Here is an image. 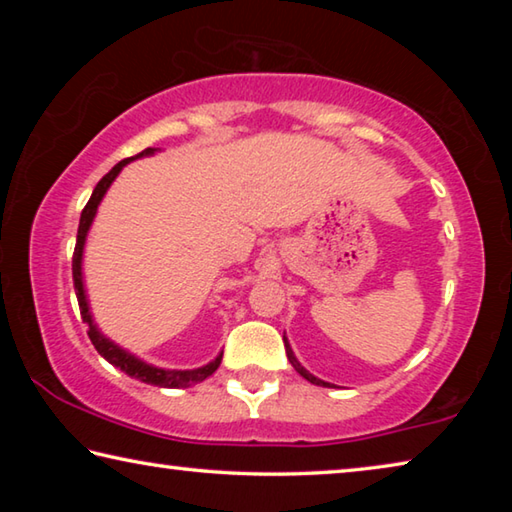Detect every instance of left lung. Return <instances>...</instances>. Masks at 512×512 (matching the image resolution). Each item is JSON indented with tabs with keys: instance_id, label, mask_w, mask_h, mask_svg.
I'll list each match as a JSON object with an SVG mask.
<instances>
[{
	"instance_id": "left-lung-1",
	"label": "left lung",
	"mask_w": 512,
	"mask_h": 512,
	"mask_svg": "<svg viewBox=\"0 0 512 512\" xmlns=\"http://www.w3.org/2000/svg\"><path fill=\"white\" fill-rule=\"evenodd\" d=\"M284 348H287V357H289V361H291V366L296 368V372H300V375L305 377L307 381H311V384H316V386H325V388H332V384H329V381L318 379V377L311 375V372H309L307 368H302V363L296 359V354H293V350H291V345H289V341H287V336H284Z\"/></svg>"
}]
</instances>
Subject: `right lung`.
Wrapping results in <instances>:
<instances>
[{"instance_id": "1", "label": "right lung", "mask_w": 512, "mask_h": 512, "mask_svg": "<svg viewBox=\"0 0 512 512\" xmlns=\"http://www.w3.org/2000/svg\"><path fill=\"white\" fill-rule=\"evenodd\" d=\"M158 149H144L142 153L133 155V158H126L121 160L119 164H115L106 176L99 180V185L94 187V192L90 196L88 205L83 207L81 212V221H79V235H76V248H74V257H72V275H74V291H76V298H79V309H81V318L83 323L88 325V336L94 348L101 354L103 359L112 366L119 368L121 372H126L128 377L133 379H140L144 384H151V386H160V388H189L198 384V381H203L212 375V372L219 368V363L223 359V352L216 354V359H212L210 363H205L201 368H194V370H169V368H158L153 366V363H146L140 357H135L133 352H128L117 345L112 339H108L106 334L101 332L94 323L92 318V311H90V302H88V293H85V282H83V250H85V239H88V232L92 228V221L94 216H97L99 205L103 201V196L110 189V185L115 183V178L121 173V169L126 167L128 162L133 160H140V158H149V155H155Z\"/></svg>"}]
</instances>
